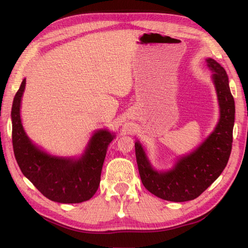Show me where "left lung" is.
<instances>
[{"instance_id": "8db88e82", "label": "left lung", "mask_w": 248, "mask_h": 248, "mask_svg": "<svg viewBox=\"0 0 248 248\" xmlns=\"http://www.w3.org/2000/svg\"><path fill=\"white\" fill-rule=\"evenodd\" d=\"M213 71L220 107V119L215 130L190 155L182 157L169 171L154 170L140 142H136V156L141 183L154 196L170 202L197 199L220 176L229 161L232 127L235 122V101L229 87L226 70L213 59H207Z\"/></svg>"}]
</instances>
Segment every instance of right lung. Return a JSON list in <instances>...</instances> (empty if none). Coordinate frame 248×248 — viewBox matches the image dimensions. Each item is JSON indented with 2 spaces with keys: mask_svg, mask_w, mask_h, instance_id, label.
I'll return each instance as SVG.
<instances>
[{
  "mask_svg": "<svg viewBox=\"0 0 248 248\" xmlns=\"http://www.w3.org/2000/svg\"><path fill=\"white\" fill-rule=\"evenodd\" d=\"M26 79L14 96L12 104V144L20 170L44 197L73 204L91 199L98 189L107 149L114 136L97 131L90 140L85 155L79 160L58 158L35 147L22 128L19 108Z\"/></svg>",
  "mask_w": 248,
  "mask_h": 248,
  "instance_id": "1",
  "label": "right lung"
}]
</instances>
